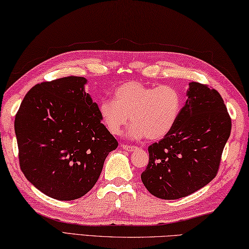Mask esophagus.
<instances>
[{"instance_id":"esophagus-1","label":"esophagus","mask_w":249,"mask_h":249,"mask_svg":"<svg viewBox=\"0 0 249 249\" xmlns=\"http://www.w3.org/2000/svg\"><path fill=\"white\" fill-rule=\"evenodd\" d=\"M121 147L124 149V150H127V151H134L135 149H136L137 147L136 146H129V144H126V143H123L121 144Z\"/></svg>"}]
</instances>
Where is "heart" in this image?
Returning <instances> with one entry per match:
<instances>
[{
  "instance_id": "b5f03b06",
  "label": "heart",
  "mask_w": 249,
  "mask_h": 249,
  "mask_svg": "<svg viewBox=\"0 0 249 249\" xmlns=\"http://www.w3.org/2000/svg\"><path fill=\"white\" fill-rule=\"evenodd\" d=\"M182 109V96L170 85L158 87L140 81H128L114 92V100L99 103V114L113 135H120L132 122L128 136L150 140L163 138L178 121Z\"/></svg>"
}]
</instances>
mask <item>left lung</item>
Returning <instances> with one entry per match:
<instances>
[{"label": "left lung", "mask_w": 249, "mask_h": 249, "mask_svg": "<svg viewBox=\"0 0 249 249\" xmlns=\"http://www.w3.org/2000/svg\"><path fill=\"white\" fill-rule=\"evenodd\" d=\"M187 97L174 127L148 148L142 180L161 199L186 197L210 183L218 174L231 134V117L215 89L191 83Z\"/></svg>", "instance_id": "1"}]
</instances>
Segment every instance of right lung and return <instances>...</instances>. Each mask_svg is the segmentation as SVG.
<instances>
[{"mask_svg":"<svg viewBox=\"0 0 249 249\" xmlns=\"http://www.w3.org/2000/svg\"><path fill=\"white\" fill-rule=\"evenodd\" d=\"M86 81L67 76L37 84L15 116L20 170L36 188L57 200L86 195L119 146L86 93Z\"/></svg>","mask_w":249,"mask_h":249,"instance_id":"right-lung-1","label":"right lung"}]
</instances>
